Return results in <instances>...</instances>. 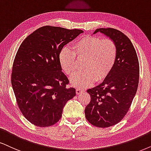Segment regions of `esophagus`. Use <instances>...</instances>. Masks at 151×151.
Wrapping results in <instances>:
<instances>
[{
    "label": "esophagus",
    "mask_w": 151,
    "mask_h": 151,
    "mask_svg": "<svg viewBox=\"0 0 151 151\" xmlns=\"http://www.w3.org/2000/svg\"><path fill=\"white\" fill-rule=\"evenodd\" d=\"M84 91V90L82 89V88H77V89H76V93H77V95H79L81 94L82 92H83Z\"/></svg>",
    "instance_id": "1"
}]
</instances>
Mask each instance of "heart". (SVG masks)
<instances>
[{"label":"heart","mask_w":151,"mask_h":151,"mask_svg":"<svg viewBox=\"0 0 151 151\" xmlns=\"http://www.w3.org/2000/svg\"><path fill=\"white\" fill-rule=\"evenodd\" d=\"M118 56V47L110 38L85 35L75 41L72 50L63 47L60 49L58 60L63 71L72 77L77 71L79 63H82L83 71L71 80L74 86H90L95 81H104L115 66Z\"/></svg>","instance_id":"heart-1"}]
</instances>
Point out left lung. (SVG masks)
I'll use <instances>...</instances> for the list:
<instances>
[{
  "label": "left lung",
  "instance_id": "obj_1",
  "mask_svg": "<svg viewBox=\"0 0 151 151\" xmlns=\"http://www.w3.org/2000/svg\"><path fill=\"white\" fill-rule=\"evenodd\" d=\"M115 42L118 56L109 75L100 85L88 89L91 101L85 109L87 121L95 127H109L119 123L126 115L139 85V63L130 40L112 28H98Z\"/></svg>",
  "mask_w": 151,
  "mask_h": 151
}]
</instances>
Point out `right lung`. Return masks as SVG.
<instances>
[{"instance_id": "1", "label": "right lung", "mask_w": 151, "mask_h": 151, "mask_svg": "<svg viewBox=\"0 0 151 151\" xmlns=\"http://www.w3.org/2000/svg\"><path fill=\"white\" fill-rule=\"evenodd\" d=\"M79 29L45 26L28 36L16 53L11 82L17 105L37 127L56 124L63 109L76 95L58 60L60 49L79 34Z\"/></svg>"}]
</instances>
